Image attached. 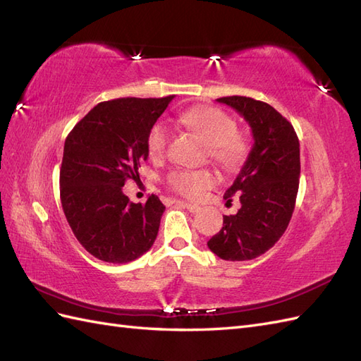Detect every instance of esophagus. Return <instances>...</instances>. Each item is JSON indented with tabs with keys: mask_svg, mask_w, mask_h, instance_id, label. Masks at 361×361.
<instances>
[{
	"mask_svg": "<svg viewBox=\"0 0 361 361\" xmlns=\"http://www.w3.org/2000/svg\"><path fill=\"white\" fill-rule=\"evenodd\" d=\"M179 204H182L185 209H188L190 212H192V214H195V212H199L200 211V206H197V204H194V203H188V202H179Z\"/></svg>",
	"mask_w": 361,
	"mask_h": 361,
	"instance_id": "1",
	"label": "esophagus"
}]
</instances>
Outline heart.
<instances>
[{"mask_svg": "<svg viewBox=\"0 0 361 361\" xmlns=\"http://www.w3.org/2000/svg\"><path fill=\"white\" fill-rule=\"evenodd\" d=\"M178 122L197 134L207 145V155L227 171L244 166L248 158L247 140L238 134L235 118L215 106H194L179 114ZM170 130L164 123L152 126L147 135V152L152 158H161L169 146ZM169 187L183 197L195 200L215 185V176L209 170H173L167 176Z\"/></svg>", "mask_w": 361, "mask_h": 361, "instance_id": "1", "label": "heart"}]
</instances>
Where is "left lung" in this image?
Wrapping results in <instances>:
<instances>
[{
  "label": "left lung",
  "mask_w": 361,
  "mask_h": 361,
  "mask_svg": "<svg viewBox=\"0 0 361 361\" xmlns=\"http://www.w3.org/2000/svg\"><path fill=\"white\" fill-rule=\"evenodd\" d=\"M232 106L251 128L255 145L233 185L241 209L223 216V227L207 247L224 260H251L264 255L285 233L300 185V141L293 126L269 104L247 96L216 99Z\"/></svg>",
  "instance_id": "obj_1"
}]
</instances>
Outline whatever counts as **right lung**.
<instances>
[{"mask_svg": "<svg viewBox=\"0 0 361 361\" xmlns=\"http://www.w3.org/2000/svg\"><path fill=\"white\" fill-rule=\"evenodd\" d=\"M173 97L97 104L64 141L63 212L75 238L99 260L126 264L155 243L166 206L155 194L146 203L129 202L122 187L128 179H140L138 167L149 157V130Z\"/></svg>", "mask_w": 361, "mask_h": 361, "instance_id": "1", "label": "right lung"}]
</instances>
